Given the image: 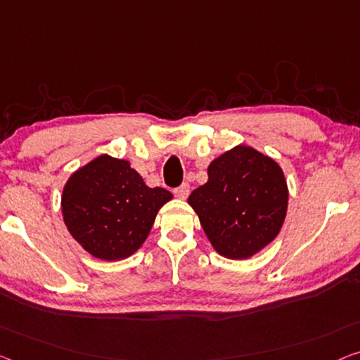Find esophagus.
Returning <instances> with one entry per match:
<instances>
[{"label": "esophagus", "mask_w": 360, "mask_h": 360, "mask_svg": "<svg viewBox=\"0 0 360 360\" xmlns=\"http://www.w3.org/2000/svg\"><path fill=\"white\" fill-rule=\"evenodd\" d=\"M189 192H191V187L189 184H182L179 187H176L174 189V195L181 198V200H186L187 197H189Z\"/></svg>", "instance_id": "1"}]
</instances>
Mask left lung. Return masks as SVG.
Instances as JSON below:
<instances>
[{
	"label": "left lung",
	"instance_id": "obj_1",
	"mask_svg": "<svg viewBox=\"0 0 360 360\" xmlns=\"http://www.w3.org/2000/svg\"><path fill=\"white\" fill-rule=\"evenodd\" d=\"M288 200L281 166L240 143L208 165V181L192 192L187 203L219 255L245 260L280 234Z\"/></svg>",
	"mask_w": 360,
	"mask_h": 360
}]
</instances>
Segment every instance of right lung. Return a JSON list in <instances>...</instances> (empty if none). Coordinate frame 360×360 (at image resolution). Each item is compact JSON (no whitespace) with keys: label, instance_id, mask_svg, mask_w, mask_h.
Segmentation results:
<instances>
[{"label":"right lung","instance_id":"right-lung-1","mask_svg":"<svg viewBox=\"0 0 360 360\" xmlns=\"http://www.w3.org/2000/svg\"><path fill=\"white\" fill-rule=\"evenodd\" d=\"M171 198L163 187H148L127 160L103 153L69 176L61 212L85 252L116 262L142 248L160 208Z\"/></svg>","mask_w":360,"mask_h":360}]
</instances>
